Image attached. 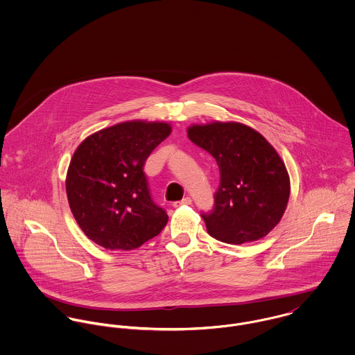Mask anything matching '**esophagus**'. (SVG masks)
Wrapping results in <instances>:
<instances>
[{"label":"esophagus","instance_id":"esophagus-1","mask_svg":"<svg viewBox=\"0 0 355 355\" xmlns=\"http://www.w3.org/2000/svg\"><path fill=\"white\" fill-rule=\"evenodd\" d=\"M191 198L190 197H186V198H183L182 201H176V202H173V206L175 207H179V206H184V205H191Z\"/></svg>","mask_w":355,"mask_h":355}]
</instances>
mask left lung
<instances>
[{
    "instance_id": "obj_1",
    "label": "left lung",
    "mask_w": 355,
    "mask_h": 355,
    "mask_svg": "<svg viewBox=\"0 0 355 355\" xmlns=\"http://www.w3.org/2000/svg\"><path fill=\"white\" fill-rule=\"evenodd\" d=\"M189 138L210 153L220 169L213 207L201 213L207 234L231 245L268 235L290 197L286 165L272 145L239 123L193 125Z\"/></svg>"
}]
</instances>
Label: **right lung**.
Returning a JSON list of instances; mask_svg holds the SVG:
<instances>
[{"instance_id": "right-lung-1", "label": "right lung", "mask_w": 355, "mask_h": 355, "mask_svg": "<svg viewBox=\"0 0 355 355\" xmlns=\"http://www.w3.org/2000/svg\"><path fill=\"white\" fill-rule=\"evenodd\" d=\"M171 134L166 123L127 121L86 138L67 173L71 211L89 239L109 250H131L168 223L153 201L144 165Z\"/></svg>"}]
</instances>
